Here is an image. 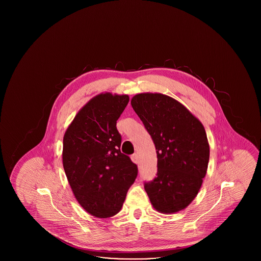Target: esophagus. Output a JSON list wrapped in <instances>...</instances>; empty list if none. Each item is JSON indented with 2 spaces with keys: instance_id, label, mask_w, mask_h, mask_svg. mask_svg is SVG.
Wrapping results in <instances>:
<instances>
[{
  "instance_id": "obj_1",
  "label": "esophagus",
  "mask_w": 261,
  "mask_h": 261,
  "mask_svg": "<svg viewBox=\"0 0 261 261\" xmlns=\"http://www.w3.org/2000/svg\"><path fill=\"white\" fill-rule=\"evenodd\" d=\"M131 160H132V162H135V163H138V162H139V156H138V153H133V154L131 155Z\"/></svg>"
}]
</instances>
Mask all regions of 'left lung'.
<instances>
[{
    "label": "left lung",
    "mask_w": 261,
    "mask_h": 261,
    "mask_svg": "<svg viewBox=\"0 0 261 261\" xmlns=\"http://www.w3.org/2000/svg\"><path fill=\"white\" fill-rule=\"evenodd\" d=\"M131 105L156 149V176L144 184L152 206L162 213L184 210L207 170L210 146L203 126L183 105L162 94H139Z\"/></svg>",
    "instance_id": "8db88e82"
}]
</instances>
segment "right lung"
I'll return each mask as SVG.
<instances>
[{
  "label": "right lung",
  "mask_w": 261,
  "mask_h": 261,
  "mask_svg": "<svg viewBox=\"0 0 261 261\" xmlns=\"http://www.w3.org/2000/svg\"><path fill=\"white\" fill-rule=\"evenodd\" d=\"M127 95L100 94L87 102L63 137L64 172L80 205L99 218L118 213L138 167L121 152L116 121L128 105Z\"/></svg>",
  "instance_id": "add662e5"
}]
</instances>
